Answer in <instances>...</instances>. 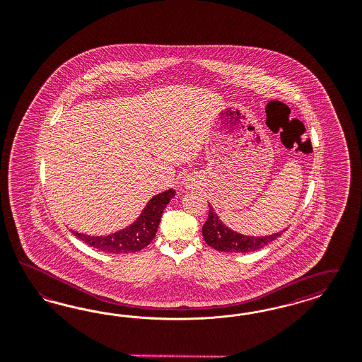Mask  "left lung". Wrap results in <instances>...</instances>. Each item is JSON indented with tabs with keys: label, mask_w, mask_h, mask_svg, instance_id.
<instances>
[{
	"label": "left lung",
	"mask_w": 362,
	"mask_h": 362,
	"mask_svg": "<svg viewBox=\"0 0 362 362\" xmlns=\"http://www.w3.org/2000/svg\"><path fill=\"white\" fill-rule=\"evenodd\" d=\"M209 218L206 223L202 227V234L209 246L218 251L225 252H251L257 250L262 249L270 242L282 235L285 231L275 233L273 235L266 237H247L243 234H239L237 231H233L227 226L222 223L218 214L212 209L209 203Z\"/></svg>",
	"instance_id": "obj_1"
}]
</instances>
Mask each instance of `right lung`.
I'll return each mask as SVG.
<instances>
[{
    "mask_svg": "<svg viewBox=\"0 0 362 362\" xmlns=\"http://www.w3.org/2000/svg\"><path fill=\"white\" fill-rule=\"evenodd\" d=\"M174 197L175 189H167L164 192L155 195L147 203L146 209L141 211L132 225L110 235L90 237L74 230L71 231L74 233L75 237L86 242L90 247H95L104 252H112V254L136 252L150 245L160 223L163 211Z\"/></svg>",
    "mask_w": 362,
    "mask_h": 362,
    "instance_id": "right-lung-1",
    "label": "right lung"
}]
</instances>
